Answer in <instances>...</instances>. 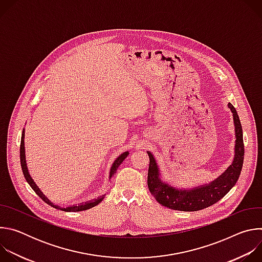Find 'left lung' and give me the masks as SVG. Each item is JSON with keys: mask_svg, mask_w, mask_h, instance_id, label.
Masks as SVG:
<instances>
[{"mask_svg": "<svg viewBox=\"0 0 262 262\" xmlns=\"http://www.w3.org/2000/svg\"><path fill=\"white\" fill-rule=\"evenodd\" d=\"M228 106L233 113V120L235 125V158L233 164L211 183L189 191L174 189L160 179L159 168L155 161V158L152 157L151 152H148L149 161L150 162H149L148 168L147 184L149 191H150L151 195L159 203L174 210H200L216 203L236 183L243 168L245 146L243 139V128L237 112L231 103H229Z\"/></svg>", "mask_w": 262, "mask_h": 262, "instance_id": "obj_1", "label": "left lung"}]
</instances>
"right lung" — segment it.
<instances>
[{
  "mask_svg": "<svg viewBox=\"0 0 262 262\" xmlns=\"http://www.w3.org/2000/svg\"><path fill=\"white\" fill-rule=\"evenodd\" d=\"M24 137H25V133L23 132V135H21V140H20V149H19V158H20V166H21V170H23V173H24V176L27 180V182L30 184L31 188L33 189V191L38 195L47 204L55 207V208H58L60 210H64V211H81V210H86V209H89L95 205H97L102 199V198H98L97 200H94L92 202H89V203H85V204H82V205H78V206H70V207H66V208H62V207H59L58 205H55L54 203H52L45 195L43 193L39 190L38 186H37L34 182V180L31 178L29 172H28V169H27V164H26V156H25V144H24ZM128 156V152H123L113 164V166H112L111 168V172H110V178H113L118 167L121 165V163L124 161V159Z\"/></svg>",
  "mask_w": 262,
  "mask_h": 262,
  "instance_id": "add662e5",
  "label": "right lung"
}]
</instances>
